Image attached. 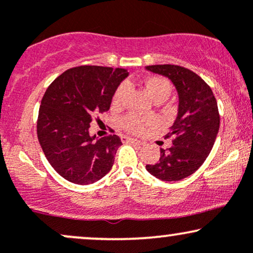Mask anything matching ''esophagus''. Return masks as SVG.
Here are the masks:
<instances>
[{
	"instance_id": "obj_1",
	"label": "esophagus",
	"mask_w": 253,
	"mask_h": 253,
	"mask_svg": "<svg viewBox=\"0 0 253 253\" xmlns=\"http://www.w3.org/2000/svg\"><path fill=\"white\" fill-rule=\"evenodd\" d=\"M121 140H123V143H130V144H135V145H143V141L138 140V139H134V138H130V136H127V135L121 136Z\"/></svg>"
}]
</instances>
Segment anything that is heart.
I'll return each mask as SVG.
<instances>
[{
	"instance_id": "b5f03b06",
	"label": "heart",
	"mask_w": 253,
	"mask_h": 253,
	"mask_svg": "<svg viewBox=\"0 0 253 253\" xmlns=\"http://www.w3.org/2000/svg\"><path fill=\"white\" fill-rule=\"evenodd\" d=\"M145 86H146L147 92L153 100H158V98H164L167 100L171 94V84L168 80L163 77H150L149 80L145 82ZM127 85L126 84H121L115 90L114 95L112 98L113 107H119L123 103L124 96L126 94ZM153 121L151 119H143L136 117L134 114H128L120 120V126L123 127L125 130L129 133H134V134H141L149 125L152 124Z\"/></svg>"
}]
</instances>
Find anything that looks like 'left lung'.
Returning a JSON list of instances; mask_svg holds the SVG:
<instances>
[{
    "mask_svg": "<svg viewBox=\"0 0 253 253\" xmlns=\"http://www.w3.org/2000/svg\"><path fill=\"white\" fill-rule=\"evenodd\" d=\"M146 70L168 77L178 94V112L171 132L172 146L161 149L158 163L146 170L162 181H181L193 175L211 153L219 132L220 115L211 86L183 66L150 65Z\"/></svg>",
    "mask_w": 253,
    "mask_h": 253,
    "instance_id": "8db88e82",
    "label": "left lung"
}]
</instances>
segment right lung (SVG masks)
Wrapping results in <instances>:
<instances>
[{
	"mask_svg": "<svg viewBox=\"0 0 253 253\" xmlns=\"http://www.w3.org/2000/svg\"><path fill=\"white\" fill-rule=\"evenodd\" d=\"M128 76L125 69L84 65L70 69L50 84L43 95L37 133L43 155L66 181L90 184L114 164L121 139H96L89 127L97 113L110 108L113 95Z\"/></svg>",
	"mask_w": 253,
	"mask_h": 253,
	"instance_id": "obj_1",
	"label": "right lung"
}]
</instances>
